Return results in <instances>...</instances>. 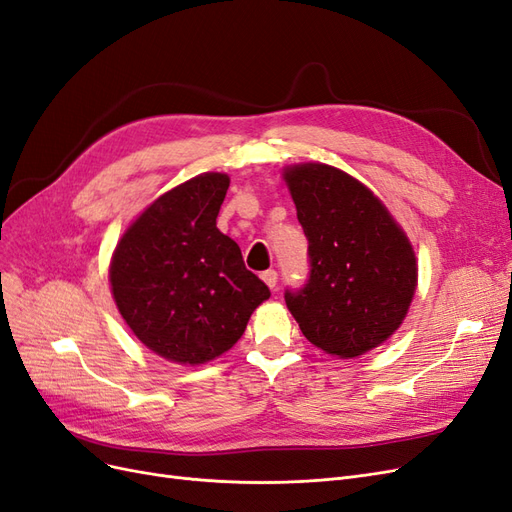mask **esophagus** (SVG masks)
Returning a JSON list of instances; mask_svg holds the SVG:
<instances>
[{
  "label": "esophagus",
  "instance_id": "esophagus-1",
  "mask_svg": "<svg viewBox=\"0 0 512 512\" xmlns=\"http://www.w3.org/2000/svg\"><path fill=\"white\" fill-rule=\"evenodd\" d=\"M262 280H265V284H267L271 290H275V286H277V271H273V269L265 271V273H262Z\"/></svg>",
  "mask_w": 512,
  "mask_h": 512
}]
</instances>
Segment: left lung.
Listing matches in <instances>:
<instances>
[{
	"instance_id": "1",
	"label": "left lung",
	"mask_w": 512,
	"mask_h": 512,
	"mask_svg": "<svg viewBox=\"0 0 512 512\" xmlns=\"http://www.w3.org/2000/svg\"><path fill=\"white\" fill-rule=\"evenodd\" d=\"M307 237L309 277L284 299L320 350L352 359L391 337L416 290L404 230L361 181L327 164L284 173Z\"/></svg>"
}]
</instances>
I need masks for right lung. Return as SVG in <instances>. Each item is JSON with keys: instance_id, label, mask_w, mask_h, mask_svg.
<instances>
[{"instance_id": "obj_1", "label": "right lung", "mask_w": 512, "mask_h": 512, "mask_svg": "<svg viewBox=\"0 0 512 512\" xmlns=\"http://www.w3.org/2000/svg\"><path fill=\"white\" fill-rule=\"evenodd\" d=\"M230 179L205 173L162 194L121 237L113 297L141 342L175 363L230 350L269 286L245 269L239 245L215 226Z\"/></svg>"}]
</instances>
